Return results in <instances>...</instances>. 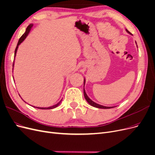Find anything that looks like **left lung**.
Listing matches in <instances>:
<instances>
[{"instance_id":"1","label":"left lung","mask_w":155,"mask_h":155,"mask_svg":"<svg viewBox=\"0 0 155 155\" xmlns=\"http://www.w3.org/2000/svg\"><path fill=\"white\" fill-rule=\"evenodd\" d=\"M126 31H127V32H128L129 34H131L127 29H126ZM136 44H137V43H136ZM85 80L84 79V84L85 85ZM84 97H85V100H86V101L89 103V104L91 105V106H93V107H96V108H104V109H107V108H113V107H105V106H103V105H99V104H96V103H95V102H94L93 101H92L91 100L89 97L87 96V94H86V93H85V89H84Z\"/></svg>"}]
</instances>
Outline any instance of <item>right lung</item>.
Segmentation results:
<instances>
[{
    "label": "right lung",
    "instance_id": "obj_1",
    "mask_svg": "<svg viewBox=\"0 0 155 155\" xmlns=\"http://www.w3.org/2000/svg\"><path fill=\"white\" fill-rule=\"evenodd\" d=\"M32 26H33L32 24H31V25H28V26L27 27V28H26L25 32L24 34H23V35L21 36V38L19 39L18 44H17V46H16L15 51V56H16V51H17V49H18V46L20 45V44L21 43H22L23 41H24V40L26 38V37L27 36L28 33H29V32H30V31H31V28H32ZM13 66H14V61H13ZM61 101H62V100H61L59 103H57V104H55V105H53V106H51V107H45V108H44V107H34L38 108H40V109H52V108H56L57 106H59V104L61 103Z\"/></svg>",
    "mask_w": 155,
    "mask_h": 155
}]
</instances>
